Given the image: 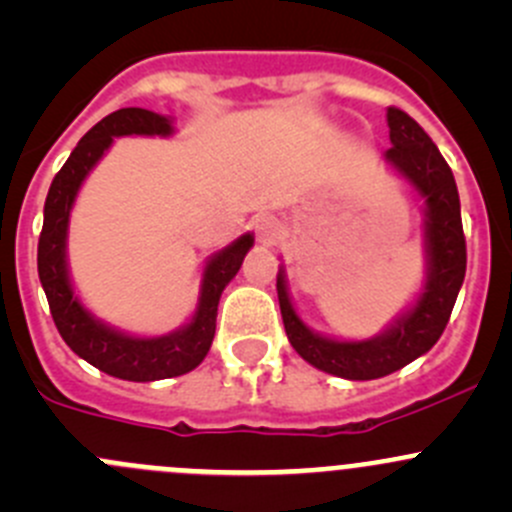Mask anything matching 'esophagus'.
<instances>
[{
	"label": "esophagus",
	"instance_id": "34e87169",
	"mask_svg": "<svg viewBox=\"0 0 512 512\" xmlns=\"http://www.w3.org/2000/svg\"><path fill=\"white\" fill-rule=\"evenodd\" d=\"M252 227H255V235L262 245H277V242H280L282 230H280V225H277L275 218H267V215H262V218H257L255 223H252Z\"/></svg>",
	"mask_w": 512,
	"mask_h": 512
}]
</instances>
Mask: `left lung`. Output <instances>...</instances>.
Returning <instances> with one entry per match:
<instances>
[{
  "label": "left lung",
  "instance_id": "obj_1",
  "mask_svg": "<svg viewBox=\"0 0 512 512\" xmlns=\"http://www.w3.org/2000/svg\"><path fill=\"white\" fill-rule=\"evenodd\" d=\"M386 118L394 143L386 151V160L426 200L428 277L411 312H406L389 332L369 342H334L304 327L289 302L285 277L282 272L277 275L282 322L294 352L317 369L352 381L381 379L426 354L441 339L466 277L461 200L446 158L409 113L389 106Z\"/></svg>",
  "mask_w": 512,
  "mask_h": 512
}]
</instances>
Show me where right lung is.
Masks as SVG:
<instances>
[{
	"mask_svg": "<svg viewBox=\"0 0 512 512\" xmlns=\"http://www.w3.org/2000/svg\"><path fill=\"white\" fill-rule=\"evenodd\" d=\"M170 136L173 126L165 116L146 111V108H121L108 113L71 151L64 168L51 180L49 195L44 203V225L39 235V280L49 299L51 317L61 339L81 359L96 369L126 381H158L193 371L215 337V317H218L220 294L227 282L237 275L247 250L252 247V235H242L223 252L213 257L205 267L203 289H200L198 312L183 329L165 337L138 339L116 332L106 324L96 322L79 304L71 289L66 272V227L81 183L89 170L98 163L103 151L116 136Z\"/></svg>",
	"mask_w": 512,
	"mask_h": 512,
	"instance_id": "right-lung-1",
	"label": "right lung"
}]
</instances>
